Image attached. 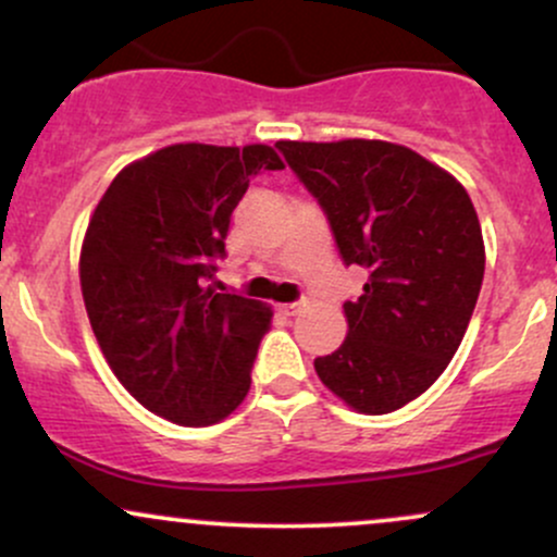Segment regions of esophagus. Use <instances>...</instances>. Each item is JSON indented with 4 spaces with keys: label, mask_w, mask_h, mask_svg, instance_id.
I'll list each match as a JSON object with an SVG mask.
<instances>
[{
    "label": "esophagus",
    "mask_w": 557,
    "mask_h": 557,
    "mask_svg": "<svg viewBox=\"0 0 557 557\" xmlns=\"http://www.w3.org/2000/svg\"><path fill=\"white\" fill-rule=\"evenodd\" d=\"M306 309V304L304 300H300V304H285V306H280V311H283L285 317H296V314H300V311Z\"/></svg>",
    "instance_id": "34e87169"
}]
</instances>
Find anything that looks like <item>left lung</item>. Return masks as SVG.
Returning a JSON list of instances; mask_svg holds the SVG:
<instances>
[{"instance_id":"obj_1","label":"left lung","mask_w":557,"mask_h":557,"mask_svg":"<svg viewBox=\"0 0 557 557\" xmlns=\"http://www.w3.org/2000/svg\"><path fill=\"white\" fill-rule=\"evenodd\" d=\"M277 149L327 212L345 264L369 272L343 306V345L314 361L319 380L354 411H395L445 372L474 314L484 277L474 203L450 172L389 140Z\"/></svg>"}]
</instances>
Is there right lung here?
Instances as JSON below:
<instances>
[{
  "label": "right lung",
  "instance_id": "1",
  "mask_svg": "<svg viewBox=\"0 0 557 557\" xmlns=\"http://www.w3.org/2000/svg\"><path fill=\"white\" fill-rule=\"evenodd\" d=\"M283 168L267 144H172L120 170L96 203L83 304L114 376L157 417L209 426L248 395L272 309L209 280L251 177Z\"/></svg>",
  "mask_w": 557,
  "mask_h": 557
}]
</instances>
